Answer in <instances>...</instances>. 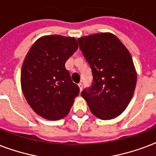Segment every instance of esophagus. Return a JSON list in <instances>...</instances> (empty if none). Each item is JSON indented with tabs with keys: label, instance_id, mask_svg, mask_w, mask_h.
I'll return each mask as SVG.
<instances>
[{
	"label": "esophagus",
	"instance_id": "1",
	"mask_svg": "<svg viewBox=\"0 0 156 156\" xmlns=\"http://www.w3.org/2000/svg\"><path fill=\"white\" fill-rule=\"evenodd\" d=\"M78 87H79V89H80V91H82L83 90V84L81 83H78Z\"/></svg>",
	"mask_w": 156,
	"mask_h": 156
}]
</instances>
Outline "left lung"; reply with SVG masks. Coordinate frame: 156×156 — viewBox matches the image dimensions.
<instances>
[{
    "label": "left lung",
    "mask_w": 156,
    "mask_h": 156,
    "mask_svg": "<svg viewBox=\"0 0 156 156\" xmlns=\"http://www.w3.org/2000/svg\"><path fill=\"white\" fill-rule=\"evenodd\" d=\"M78 41L93 75L91 87L81 95L98 118H115L127 108L136 87L137 73L130 53L111 33L83 36Z\"/></svg>",
    "instance_id": "obj_1"
}]
</instances>
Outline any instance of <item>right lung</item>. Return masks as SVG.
I'll list each match as a JSON object with an SVG mask.
<instances>
[{"label":"right lung","instance_id":"add662e5","mask_svg":"<svg viewBox=\"0 0 156 156\" xmlns=\"http://www.w3.org/2000/svg\"><path fill=\"white\" fill-rule=\"evenodd\" d=\"M76 39L47 35L34 43L23 61L21 86L30 108L48 120L69 113L79 87L71 80L65 64L78 49Z\"/></svg>","mask_w":156,"mask_h":156}]
</instances>
